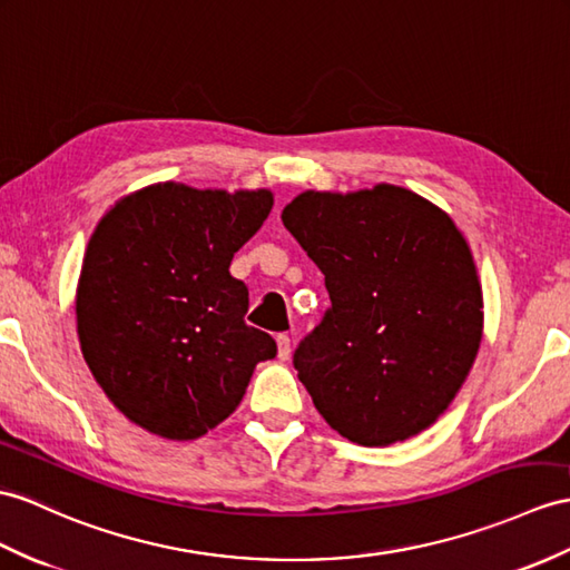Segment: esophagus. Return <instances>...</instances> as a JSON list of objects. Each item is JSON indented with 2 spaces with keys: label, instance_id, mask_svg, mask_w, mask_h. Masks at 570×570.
Segmentation results:
<instances>
[{
  "label": "esophagus",
  "instance_id": "1",
  "mask_svg": "<svg viewBox=\"0 0 570 570\" xmlns=\"http://www.w3.org/2000/svg\"><path fill=\"white\" fill-rule=\"evenodd\" d=\"M275 343H277V357L287 360L289 353H293V343H289V336H285V333H281V336L275 338Z\"/></svg>",
  "mask_w": 570,
  "mask_h": 570
}]
</instances>
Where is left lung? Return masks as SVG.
I'll return each mask as SVG.
<instances>
[{
  "label": "left lung",
  "mask_w": 570,
  "mask_h": 570,
  "mask_svg": "<svg viewBox=\"0 0 570 570\" xmlns=\"http://www.w3.org/2000/svg\"><path fill=\"white\" fill-rule=\"evenodd\" d=\"M283 225L331 297L293 357L316 411L363 448L423 433L462 390L483 333L481 283L460 227L392 184L304 190Z\"/></svg>",
  "instance_id": "1"
}]
</instances>
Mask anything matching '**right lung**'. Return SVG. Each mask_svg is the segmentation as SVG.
<instances>
[{
  "label": "right lung",
  "instance_id": "right-lung-1",
  "mask_svg": "<svg viewBox=\"0 0 570 570\" xmlns=\"http://www.w3.org/2000/svg\"><path fill=\"white\" fill-rule=\"evenodd\" d=\"M273 193L176 180L120 198L96 225L77 285L81 355L114 406L166 440L229 419L275 341L244 322L234 254L261 229Z\"/></svg>",
  "mask_w": 570,
  "mask_h": 570
}]
</instances>
